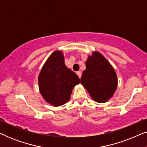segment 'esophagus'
Returning <instances> with one entry per match:
<instances>
[{
  "instance_id": "obj_1",
  "label": "esophagus",
  "mask_w": 147,
  "mask_h": 147,
  "mask_svg": "<svg viewBox=\"0 0 147 147\" xmlns=\"http://www.w3.org/2000/svg\"><path fill=\"white\" fill-rule=\"evenodd\" d=\"M76 74H77L78 77H79L80 78H81V76H82V72L81 71H77V72H76Z\"/></svg>"
}]
</instances>
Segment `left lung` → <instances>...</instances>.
Returning a JSON list of instances; mask_svg holds the SVG:
<instances>
[{"label":"left lung","instance_id":"8db88e82","mask_svg":"<svg viewBox=\"0 0 147 147\" xmlns=\"http://www.w3.org/2000/svg\"><path fill=\"white\" fill-rule=\"evenodd\" d=\"M81 84L92 99L103 103L113 96L117 88V76L114 68L101 53L94 52L86 62Z\"/></svg>","mask_w":147,"mask_h":147}]
</instances>
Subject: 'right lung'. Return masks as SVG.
I'll return each mask as SVG.
<instances>
[{
    "mask_svg": "<svg viewBox=\"0 0 147 147\" xmlns=\"http://www.w3.org/2000/svg\"><path fill=\"white\" fill-rule=\"evenodd\" d=\"M80 78L64 63L61 51H55L44 64L39 76V87L42 96L55 106L65 104L69 100L74 88Z\"/></svg>",
    "mask_w": 147,
    "mask_h": 147,
    "instance_id": "1",
    "label": "right lung"
}]
</instances>
